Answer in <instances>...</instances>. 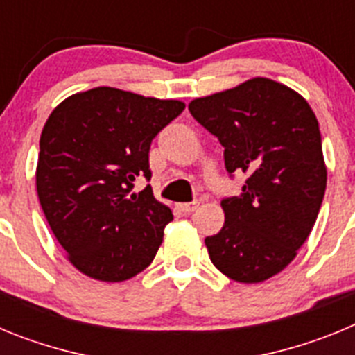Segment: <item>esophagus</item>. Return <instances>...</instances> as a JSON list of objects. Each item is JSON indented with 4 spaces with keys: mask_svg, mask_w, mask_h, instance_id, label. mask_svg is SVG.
Returning <instances> with one entry per match:
<instances>
[{
    "mask_svg": "<svg viewBox=\"0 0 355 355\" xmlns=\"http://www.w3.org/2000/svg\"><path fill=\"white\" fill-rule=\"evenodd\" d=\"M180 208H181V211H184V213H193L197 208H199V202H197V200H192V202H184V205H181Z\"/></svg>",
    "mask_w": 355,
    "mask_h": 355,
    "instance_id": "esophagus-1",
    "label": "esophagus"
}]
</instances>
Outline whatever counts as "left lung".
<instances>
[{
  "instance_id": "1",
  "label": "left lung",
  "mask_w": 355,
  "mask_h": 355,
  "mask_svg": "<svg viewBox=\"0 0 355 355\" xmlns=\"http://www.w3.org/2000/svg\"><path fill=\"white\" fill-rule=\"evenodd\" d=\"M224 147L229 175L245 172L240 196L222 199L224 227L206 236L209 259L238 283L284 270L311 233L327 184L318 121L300 94L268 78L188 105Z\"/></svg>"
}]
</instances>
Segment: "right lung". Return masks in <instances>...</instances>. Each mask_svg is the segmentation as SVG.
Here are the masks:
<instances>
[{
  "mask_svg": "<svg viewBox=\"0 0 355 355\" xmlns=\"http://www.w3.org/2000/svg\"><path fill=\"white\" fill-rule=\"evenodd\" d=\"M184 110L175 99L112 87L74 94L44 124L37 193L49 227L78 270L106 283L126 281L150 265L174 218L153 188L149 149Z\"/></svg>",
  "mask_w": 355,
  "mask_h": 355,
  "instance_id": "obj_1",
  "label": "right lung"
}]
</instances>
